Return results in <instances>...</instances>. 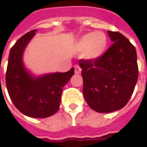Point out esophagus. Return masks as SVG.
<instances>
[{"instance_id": "34e87169", "label": "esophagus", "mask_w": 147, "mask_h": 147, "mask_svg": "<svg viewBox=\"0 0 147 147\" xmlns=\"http://www.w3.org/2000/svg\"><path fill=\"white\" fill-rule=\"evenodd\" d=\"M74 69H75V74H80L81 72H82V69L80 68L79 65H78L74 66Z\"/></svg>"}]
</instances>
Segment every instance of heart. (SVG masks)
I'll return each instance as SVG.
<instances>
[{
  "mask_svg": "<svg viewBox=\"0 0 147 147\" xmlns=\"http://www.w3.org/2000/svg\"><path fill=\"white\" fill-rule=\"evenodd\" d=\"M108 37L100 31L88 32L81 37L76 42V48L82 52L83 58L88 60H96L105 55L108 47Z\"/></svg>",
  "mask_w": 147,
  "mask_h": 147,
  "instance_id": "b5f03b06",
  "label": "heart"
}]
</instances>
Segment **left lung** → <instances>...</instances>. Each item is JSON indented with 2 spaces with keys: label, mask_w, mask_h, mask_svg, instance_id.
Returning a JSON list of instances; mask_svg holds the SVG:
<instances>
[{
  "label": "left lung",
  "mask_w": 147,
  "mask_h": 147,
  "mask_svg": "<svg viewBox=\"0 0 147 147\" xmlns=\"http://www.w3.org/2000/svg\"><path fill=\"white\" fill-rule=\"evenodd\" d=\"M107 32L114 43L104 55L96 60L80 59L78 62L84 98L99 113H110L124 107L138 78L134 46L120 32Z\"/></svg>",
  "instance_id": "obj_1"
}]
</instances>
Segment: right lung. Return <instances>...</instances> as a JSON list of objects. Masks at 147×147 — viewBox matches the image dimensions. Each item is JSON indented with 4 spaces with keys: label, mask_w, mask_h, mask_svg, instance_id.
<instances>
[{
    "label": "right lung",
    "mask_w": 147,
    "mask_h": 147,
    "mask_svg": "<svg viewBox=\"0 0 147 147\" xmlns=\"http://www.w3.org/2000/svg\"><path fill=\"white\" fill-rule=\"evenodd\" d=\"M36 32H27L10 49L5 83L9 97L21 113L32 118H47L59 110L63 88L74 74V68L65 73L32 74L23 55Z\"/></svg>",
    "instance_id": "obj_1"
}]
</instances>
